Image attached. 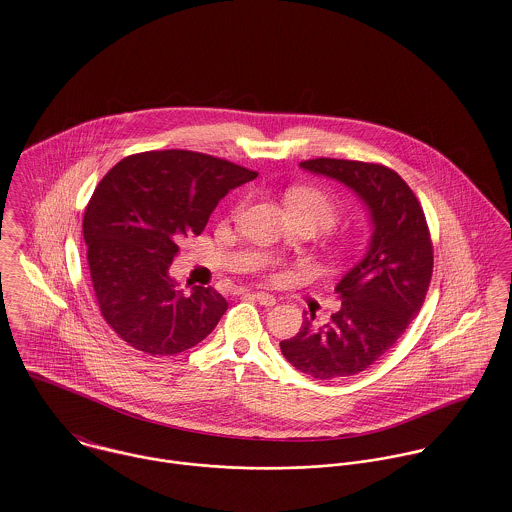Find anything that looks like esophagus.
I'll use <instances>...</instances> for the list:
<instances>
[{
  "label": "esophagus",
  "instance_id": "1",
  "mask_svg": "<svg viewBox=\"0 0 512 512\" xmlns=\"http://www.w3.org/2000/svg\"><path fill=\"white\" fill-rule=\"evenodd\" d=\"M253 297H255L261 305H265V307H272V305L276 303V297L267 292H255L253 293Z\"/></svg>",
  "mask_w": 512,
  "mask_h": 512
}]
</instances>
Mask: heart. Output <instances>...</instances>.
I'll use <instances>...</instances> for the list:
<instances>
[{"mask_svg":"<svg viewBox=\"0 0 512 512\" xmlns=\"http://www.w3.org/2000/svg\"><path fill=\"white\" fill-rule=\"evenodd\" d=\"M286 207L292 217L311 219L318 228H330L340 217L338 203L317 188H293L286 194Z\"/></svg>","mask_w":512,"mask_h":512,"instance_id":"1","label":"heart"}]
</instances>
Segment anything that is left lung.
I'll return each instance as SVG.
<instances>
[{
  "label": "left lung",
  "instance_id": "1",
  "mask_svg": "<svg viewBox=\"0 0 512 512\" xmlns=\"http://www.w3.org/2000/svg\"><path fill=\"white\" fill-rule=\"evenodd\" d=\"M305 171L330 176L365 201L372 238L365 257L351 268L336 293L341 307L315 328V315L280 341L282 355L317 380L353 376L374 365L411 324L434 270V247L424 211L407 182L384 165L318 157Z\"/></svg>",
  "mask_w": 512,
  "mask_h": 512
}]
</instances>
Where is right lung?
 I'll return each instance as SVG.
<instances>
[{
  "label": "right lung",
  "instance_id": "obj_1",
  "mask_svg": "<svg viewBox=\"0 0 512 512\" xmlns=\"http://www.w3.org/2000/svg\"><path fill=\"white\" fill-rule=\"evenodd\" d=\"M253 178L255 171L186 149L128 155L101 178L82 230L101 317L122 341L153 357L176 355L215 330L226 299L203 286L180 292L169 267L220 199Z\"/></svg>",
  "mask_w": 512,
  "mask_h": 512
}]
</instances>
